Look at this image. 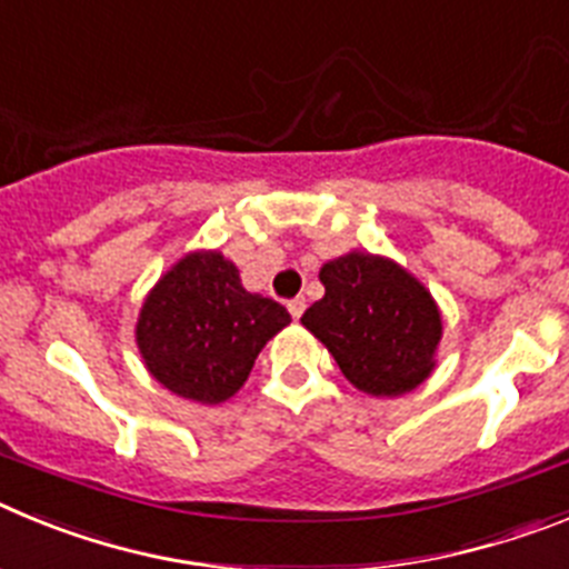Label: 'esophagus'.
Returning a JSON list of instances; mask_svg holds the SVG:
<instances>
[{
  "label": "esophagus",
  "instance_id": "esophagus-1",
  "mask_svg": "<svg viewBox=\"0 0 569 569\" xmlns=\"http://www.w3.org/2000/svg\"><path fill=\"white\" fill-rule=\"evenodd\" d=\"M305 308H308V301H305V299H290L288 301V310H290V316H293V319H301Z\"/></svg>",
  "mask_w": 569,
  "mask_h": 569
}]
</instances>
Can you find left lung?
<instances>
[{"instance_id":"1","label":"left lung","mask_w":569,"mask_h":569,"mask_svg":"<svg viewBox=\"0 0 569 569\" xmlns=\"http://www.w3.org/2000/svg\"><path fill=\"white\" fill-rule=\"evenodd\" d=\"M319 279L325 296L301 325L328 347L350 385L370 396H401L430 376L441 316L421 281L370 253L328 261Z\"/></svg>"}]
</instances>
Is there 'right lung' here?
Segmentation results:
<instances>
[{
    "mask_svg": "<svg viewBox=\"0 0 569 569\" xmlns=\"http://www.w3.org/2000/svg\"><path fill=\"white\" fill-rule=\"evenodd\" d=\"M288 325L279 301L241 288L233 261L190 253L144 299L136 341L170 393L219 405L244 385L261 347Z\"/></svg>",
    "mask_w": 569,
    "mask_h": 569,
    "instance_id": "add662e5",
    "label": "right lung"
}]
</instances>
